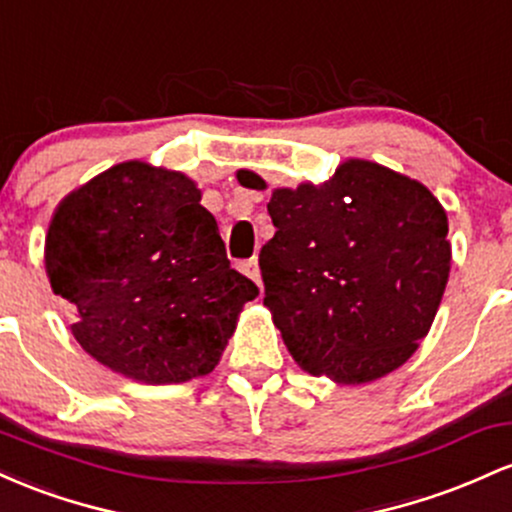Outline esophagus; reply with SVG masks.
Segmentation results:
<instances>
[{
	"mask_svg": "<svg viewBox=\"0 0 512 512\" xmlns=\"http://www.w3.org/2000/svg\"><path fill=\"white\" fill-rule=\"evenodd\" d=\"M241 273L249 275L256 285H261V268H258V258H249V261L241 263Z\"/></svg>",
	"mask_w": 512,
	"mask_h": 512,
	"instance_id": "obj_1",
	"label": "esophagus"
}]
</instances>
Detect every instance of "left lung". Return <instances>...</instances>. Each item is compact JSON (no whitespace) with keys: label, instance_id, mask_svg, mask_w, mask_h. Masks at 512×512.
I'll return each mask as SVG.
<instances>
[{"label":"left lung","instance_id":"left-lung-1","mask_svg":"<svg viewBox=\"0 0 512 512\" xmlns=\"http://www.w3.org/2000/svg\"><path fill=\"white\" fill-rule=\"evenodd\" d=\"M241 186L263 191L254 171ZM275 237L258 254L273 324L295 363L341 384L389 375L438 314L452 249L447 212L423 183L365 159L329 181L275 188Z\"/></svg>","mask_w":512,"mask_h":512}]
</instances>
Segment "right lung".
Listing matches in <instances>:
<instances>
[{"mask_svg":"<svg viewBox=\"0 0 512 512\" xmlns=\"http://www.w3.org/2000/svg\"><path fill=\"white\" fill-rule=\"evenodd\" d=\"M55 295L91 358L145 384L203 377L258 287L229 266L215 217L179 171L123 162L67 195L45 237Z\"/></svg>","mask_w":512,"mask_h":512,"instance_id":"right-lung-1","label":"right lung"}]
</instances>
